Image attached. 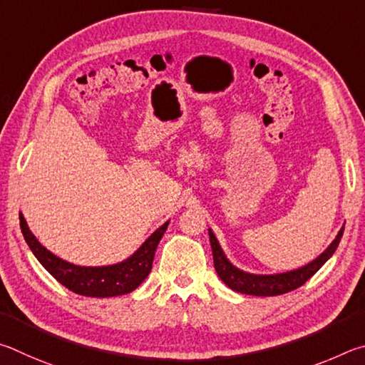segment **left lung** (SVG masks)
<instances>
[{"mask_svg": "<svg viewBox=\"0 0 365 365\" xmlns=\"http://www.w3.org/2000/svg\"><path fill=\"white\" fill-rule=\"evenodd\" d=\"M344 227L340 229V232L335 237V240L327 247V250L319 255V257L311 261L303 267L293 269L289 272L282 274H271V276H261V274H250L244 272L231 264V261L226 258L225 252L221 250V247L216 240L212 229H208L210 235V244H212L213 252V263L215 269L218 272L220 279L225 282L229 289L234 292L245 293V295H255V297H276L282 295V293H289L292 290L302 287L306 280H309L314 274L321 269L325 261H327L331 255L335 253L338 244H340L341 235Z\"/></svg>", "mask_w": 365, "mask_h": 365, "instance_id": "left-lung-1", "label": "left lung"}]
</instances>
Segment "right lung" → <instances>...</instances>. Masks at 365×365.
<instances>
[{
  "label": "right lung",
  "mask_w": 365,
  "mask_h": 365,
  "mask_svg": "<svg viewBox=\"0 0 365 365\" xmlns=\"http://www.w3.org/2000/svg\"><path fill=\"white\" fill-rule=\"evenodd\" d=\"M21 220V229L24 239L34 252L36 259L41 266L53 276L57 282L67 287L73 293H78L81 297L93 298H107L126 295L144 282V279L149 276L152 269V261L155 257V250L160 239L165 234L168 222L166 221L162 227H158L143 245L138 248V252L131 255L130 258L121 261V263L112 266L101 267H86L76 266L63 261L59 257L46 250L27 226V221L24 220L22 213H19Z\"/></svg>",
  "instance_id": "right-lung-1"
}]
</instances>
